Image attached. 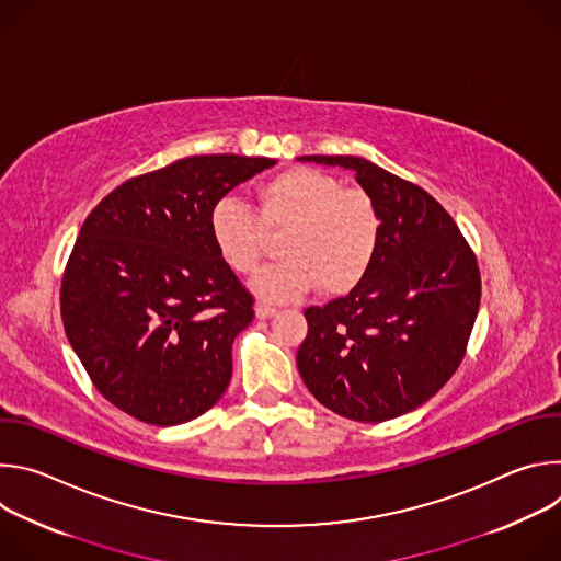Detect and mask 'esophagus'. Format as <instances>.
Listing matches in <instances>:
<instances>
[{"mask_svg":"<svg viewBox=\"0 0 561 561\" xmlns=\"http://www.w3.org/2000/svg\"><path fill=\"white\" fill-rule=\"evenodd\" d=\"M255 314H257L260 319H268V317L277 314V308H273V306H268V304H257V306H255Z\"/></svg>","mask_w":561,"mask_h":561,"instance_id":"obj_1","label":"esophagus"}]
</instances>
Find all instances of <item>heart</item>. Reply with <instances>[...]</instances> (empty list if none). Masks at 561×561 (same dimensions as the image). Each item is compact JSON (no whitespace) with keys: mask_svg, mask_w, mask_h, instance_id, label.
<instances>
[{"mask_svg":"<svg viewBox=\"0 0 561 561\" xmlns=\"http://www.w3.org/2000/svg\"><path fill=\"white\" fill-rule=\"evenodd\" d=\"M257 206L224 197L208 213V232L219 260L237 275H255L282 239L284 262L255 279L266 301H293L319 286L327 297L353 293L375 266L383 217L359 186L310 167L286 169L255 188Z\"/></svg>","mask_w":561,"mask_h":561,"instance_id":"obj_1","label":"heart"}]
</instances>
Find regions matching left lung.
I'll return each mask as SVG.
<instances>
[{
  "mask_svg": "<svg viewBox=\"0 0 561 561\" xmlns=\"http://www.w3.org/2000/svg\"><path fill=\"white\" fill-rule=\"evenodd\" d=\"M299 159L353 171L383 217L368 277L346 297L304 310L299 375L327 409L355 422L379 424L415 411L466 357L482 297L474 253L422 186L362 157Z\"/></svg>",
  "mask_w": 561,
  "mask_h": 561,
  "instance_id": "8db88e82",
  "label": "left lung"
}]
</instances>
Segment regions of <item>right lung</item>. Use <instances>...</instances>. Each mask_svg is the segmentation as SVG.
<instances>
[{
	"mask_svg": "<svg viewBox=\"0 0 561 561\" xmlns=\"http://www.w3.org/2000/svg\"><path fill=\"white\" fill-rule=\"evenodd\" d=\"M275 159L195 154L126 180L87 217L59 304L93 386L126 415L175 426L215 407L253 295L219 260L208 213Z\"/></svg>",
	"mask_w": 561,
	"mask_h": 561,
	"instance_id": "1",
	"label": "right lung"
}]
</instances>
